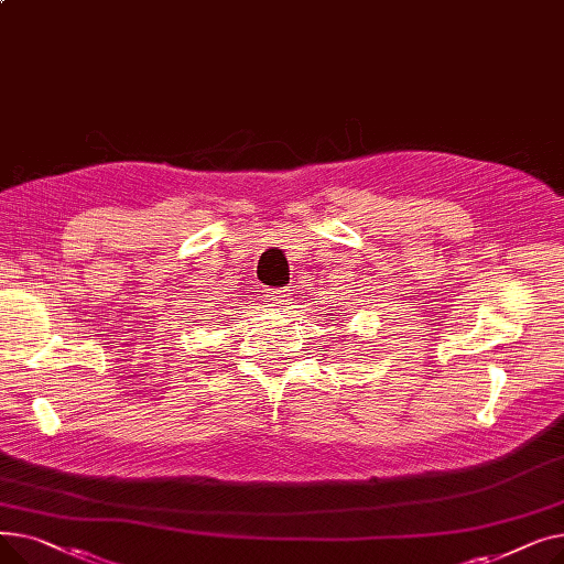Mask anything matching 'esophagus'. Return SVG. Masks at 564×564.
<instances>
[{
	"label": "esophagus",
	"mask_w": 564,
	"mask_h": 564,
	"mask_svg": "<svg viewBox=\"0 0 564 564\" xmlns=\"http://www.w3.org/2000/svg\"><path fill=\"white\" fill-rule=\"evenodd\" d=\"M270 302L272 306H285L292 302V290L290 288H281V290H272L270 292Z\"/></svg>",
	"instance_id": "1"
}]
</instances>
